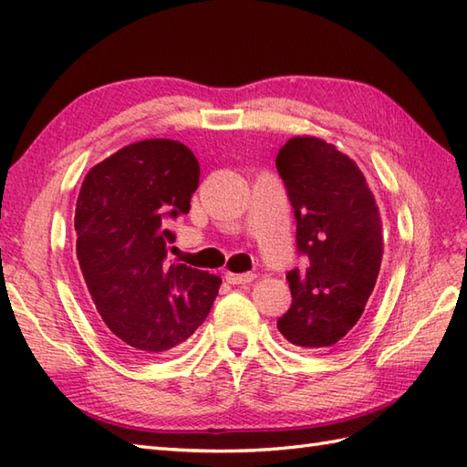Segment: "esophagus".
Returning a JSON list of instances; mask_svg holds the SVG:
<instances>
[{"instance_id":"1","label":"esophagus","mask_w":467,"mask_h":467,"mask_svg":"<svg viewBox=\"0 0 467 467\" xmlns=\"http://www.w3.org/2000/svg\"><path fill=\"white\" fill-rule=\"evenodd\" d=\"M224 278H226V283H229V285H248V283H253V280L256 278V275H253V273H244V275L226 273Z\"/></svg>"}]
</instances>
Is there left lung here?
I'll return each mask as SVG.
<instances>
[{
	"mask_svg": "<svg viewBox=\"0 0 467 467\" xmlns=\"http://www.w3.org/2000/svg\"><path fill=\"white\" fill-rule=\"evenodd\" d=\"M306 268L286 275L292 305L278 330L300 348H328L360 320L380 273V211L362 171L334 145L295 137L276 155Z\"/></svg>",
	"mask_w": 467,
	"mask_h": 467,
	"instance_id": "8db88e82",
	"label": "left lung"
}]
</instances>
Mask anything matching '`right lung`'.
Returning a JSON list of instances; mask_svg holds the SVG:
<instances>
[{"label": "right lung", "instance_id": "right-lung-1", "mask_svg": "<svg viewBox=\"0 0 467 467\" xmlns=\"http://www.w3.org/2000/svg\"><path fill=\"white\" fill-rule=\"evenodd\" d=\"M201 167L171 139L127 145L95 165L75 204L78 260L105 327L127 350L169 354L189 340L221 278L167 260L171 221L187 214Z\"/></svg>", "mask_w": 467, "mask_h": 467}]
</instances>
